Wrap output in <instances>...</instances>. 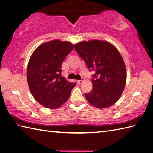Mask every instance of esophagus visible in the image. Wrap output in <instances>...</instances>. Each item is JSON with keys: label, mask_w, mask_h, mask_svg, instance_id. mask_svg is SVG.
<instances>
[{"label": "esophagus", "mask_w": 153, "mask_h": 153, "mask_svg": "<svg viewBox=\"0 0 153 153\" xmlns=\"http://www.w3.org/2000/svg\"><path fill=\"white\" fill-rule=\"evenodd\" d=\"M83 82V79L77 81V83H78V84H79V85H80V84H82Z\"/></svg>", "instance_id": "1"}]
</instances>
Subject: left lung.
Returning a JSON list of instances; mask_svg holds the SVG:
<instances>
[{
  "mask_svg": "<svg viewBox=\"0 0 153 153\" xmlns=\"http://www.w3.org/2000/svg\"><path fill=\"white\" fill-rule=\"evenodd\" d=\"M90 70H95L93 89L85 97L97 108L111 106L118 101L125 88L126 69L117 48L102 40L83 41L74 45Z\"/></svg>",
  "mask_w": 153,
  "mask_h": 153,
  "instance_id": "left-lung-1",
  "label": "left lung"
}]
</instances>
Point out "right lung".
Here are the masks:
<instances>
[{"label":"right lung","mask_w":153,"mask_h":153,"mask_svg":"<svg viewBox=\"0 0 153 153\" xmlns=\"http://www.w3.org/2000/svg\"><path fill=\"white\" fill-rule=\"evenodd\" d=\"M73 48L70 42L55 39L42 43L31 54L27 67L29 88L44 107L60 108L76 85L61 76L62 64Z\"/></svg>","instance_id":"right-lung-1"}]
</instances>
